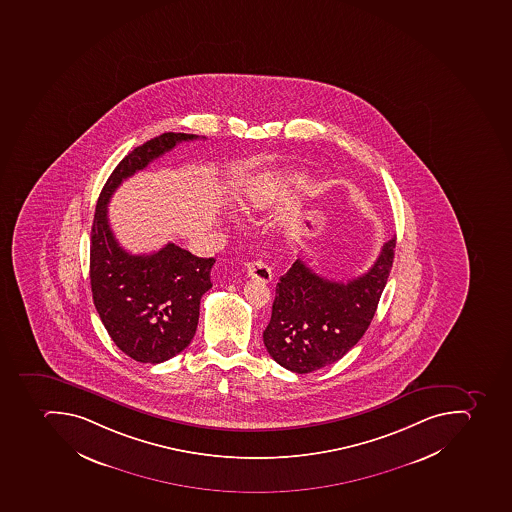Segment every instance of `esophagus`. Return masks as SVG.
I'll list each match as a JSON object with an SVG mask.
<instances>
[{
  "mask_svg": "<svg viewBox=\"0 0 512 512\" xmlns=\"http://www.w3.org/2000/svg\"><path fill=\"white\" fill-rule=\"evenodd\" d=\"M247 276L252 279H258L262 283H270L273 278L270 266L263 262H249L247 263Z\"/></svg>",
  "mask_w": 512,
  "mask_h": 512,
  "instance_id": "obj_1",
  "label": "esophagus"
}]
</instances>
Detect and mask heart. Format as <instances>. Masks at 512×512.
I'll list each match as a JSON object with an SVG mask.
<instances>
[{"label":"heart","instance_id":"b5f03b06","mask_svg":"<svg viewBox=\"0 0 512 512\" xmlns=\"http://www.w3.org/2000/svg\"><path fill=\"white\" fill-rule=\"evenodd\" d=\"M271 196L270 194L263 191L262 188H250L244 196H242L241 202V210L247 215L250 213L258 212V210H263L270 205Z\"/></svg>","mask_w":512,"mask_h":512}]
</instances>
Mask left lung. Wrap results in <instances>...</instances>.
<instances>
[{"mask_svg":"<svg viewBox=\"0 0 512 512\" xmlns=\"http://www.w3.org/2000/svg\"><path fill=\"white\" fill-rule=\"evenodd\" d=\"M395 238L374 265L339 283L323 278L297 258L276 286L263 342L276 363L292 373H313L339 361L373 321L393 263Z\"/></svg>","mask_w":512,"mask_h":512,"instance_id":"8db88e82","label":"left lung"}]
</instances>
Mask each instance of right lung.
Here are the masks:
<instances>
[{"instance_id": "1", "label": "right lung", "mask_w": 512, "mask_h": 512, "mask_svg": "<svg viewBox=\"0 0 512 512\" xmlns=\"http://www.w3.org/2000/svg\"><path fill=\"white\" fill-rule=\"evenodd\" d=\"M197 135L164 133L123 157L104 184L91 226L90 279L104 328L125 355L139 363H164L196 334L202 295L212 287L213 258L168 242L154 254L133 255L112 233L107 204L123 180Z\"/></svg>"}]
</instances>
